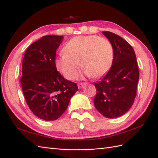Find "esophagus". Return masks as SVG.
<instances>
[{
  "label": "esophagus",
  "instance_id": "34e87169",
  "mask_svg": "<svg viewBox=\"0 0 158 158\" xmlns=\"http://www.w3.org/2000/svg\"><path fill=\"white\" fill-rule=\"evenodd\" d=\"M87 84L85 82H80L78 84V87L79 89H81L83 86H84V85H86Z\"/></svg>",
  "mask_w": 158,
  "mask_h": 158
}]
</instances>
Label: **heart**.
Masks as SVG:
<instances>
[{
    "label": "heart",
    "mask_w": 158,
    "mask_h": 158,
    "mask_svg": "<svg viewBox=\"0 0 158 158\" xmlns=\"http://www.w3.org/2000/svg\"><path fill=\"white\" fill-rule=\"evenodd\" d=\"M64 52L55 60L56 69L68 80L73 79L81 65L93 78L106 74L113 63V47L107 39L97 35L77 36L67 42Z\"/></svg>",
    "instance_id": "obj_1"
}]
</instances>
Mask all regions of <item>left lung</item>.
Segmentation results:
<instances>
[{
  "label": "left lung",
  "mask_w": 158,
  "mask_h": 158,
  "mask_svg": "<svg viewBox=\"0 0 158 158\" xmlns=\"http://www.w3.org/2000/svg\"><path fill=\"white\" fill-rule=\"evenodd\" d=\"M103 33L111 43L114 56L108 73L94 83L97 93L94 103L104 117L114 118L126 113L135 102L139 70L132 47L115 33Z\"/></svg>",
  "instance_id": "left-lung-1"
}]
</instances>
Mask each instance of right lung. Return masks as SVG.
Masks as SVG:
<instances>
[{"instance_id": "obj_1", "label": "right lung", "mask_w": 158, "mask_h": 158, "mask_svg": "<svg viewBox=\"0 0 158 158\" xmlns=\"http://www.w3.org/2000/svg\"><path fill=\"white\" fill-rule=\"evenodd\" d=\"M62 35H45L26 49L22 60L20 83L26 103L35 116L55 121L67 109L78 90L77 84L63 78L56 70V51Z\"/></svg>"}]
</instances>
